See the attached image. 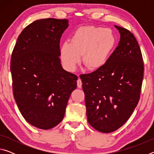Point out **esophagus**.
I'll list each match as a JSON object with an SVG mask.
<instances>
[{
	"mask_svg": "<svg viewBox=\"0 0 154 154\" xmlns=\"http://www.w3.org/2000/svg\"><path fill=\"white\" fill-rule=\"evenodd\" d=\"M77 87L79 88H82V82L80 79H78L77 81Z\"/></svg>",
	"mask_w": 154,
	"mask_h": 154,
	"instance_id": "1",
	"label": "esophagus"
}]
</instances>
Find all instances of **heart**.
Returning <instances> with one entry per match:
<instances>
[{"label": "heart", "mask_w": 154, "mask_h": 154, "mask_svg": "<svg viewBox=\"0 0 154 154\" xmlns=\"http://www.w3.org/2000/svg\"><path fill=\"white\" fill-rule=\"evenodd\" d=\"M116 43L112 30L96 26H82L75 31L71 43L60 47L61 60L65 69L74 71L81 60L88 69L97 70L107 61Z\"/></svg>", "instance_id": "b5f03b06"}]
</instances>
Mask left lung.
I'll return each mask as SVG.
<instances>
[{"label": "left lung", "mask_w": 154, "mask_h": 154, "mask_svg": "<svg viewBox=\"0 0 154 154\" xmlns=\"http://www.w3.org/2000/svg\"><path fill=\"white\" fill-rule=\"evenodd\" d=\"M115 27L120 34L118 46L103 66L80 76L88 121L104 133L118 130L129 119L139 103L144 71L141 51L133 34Z\"/></svg>", "instance_id": "left-lung-1"}]
</instances>
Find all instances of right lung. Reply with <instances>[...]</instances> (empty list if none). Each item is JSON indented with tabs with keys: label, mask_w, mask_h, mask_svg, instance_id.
<instances>
[{
	"label": "right lung",
	"mask_w": 154,
	"mask_h": 154,
	"mask_svg": "<svg viewBox=\"0 0 154 154\" xmlns=\"http://www.w3.org/2000/svg\"><path fill=\"white\" fill-rule=\"evenodd\" d=\"M66 19L36 20L17 38L11 60L13 91L28 123L48 130L64 118L77 76L62 68L60 41L69 26Z\"/></svg>",
	"instance_id": "right-lung-1"
}]
</instances>
